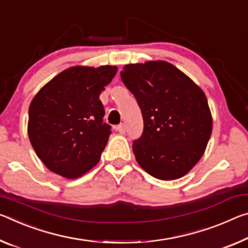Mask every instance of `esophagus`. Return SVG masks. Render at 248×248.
<instances>
[{"instance_id":"34e87169","label":"esophagus","mask_w":248,"mask_h":248,"mask_svg":"<svg viewBox=\"0 0 248 248\" xmlns=\"http://www.w3.org/2000/svg\"><path fill=\"white\" fill-rule=\"evenodd\" d=\"M117 130L119 131L120 133H123V135H124V133L125 132V125H124V124H121L118 125V127H117Z\"/></svg>"}]
</instances>
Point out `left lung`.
I'll use <instances>...</instances> for the list:
<instances>
[{
    "instance_id": "obj_1",
    "label": "left lung",
    "mask_w": 248,
    "mask_h": 248,
    "mask_svg": "<svg viewBox=\"0 0 248 248\" xmlns=\"http://www.w3.org/2000/svg\"><path fill=\"white\" fill-rule=\"evenodd\" d=\"M120 76L143 118L142 135L132 144L137 162L159 180L186 175L211 138L213 124L205 93L164 61L125 65Z\"/></svg>"
}]
</instances>
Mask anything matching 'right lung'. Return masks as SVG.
<instances>
[{
	"instance_id": "1",
	"label": "right lung",
	"mask_w": 248,
	"mask_h": 248,
	"mask_svg": "<svg viewBox=\"0 0 248 248\" xmlns=\"http://www.w3.org/2000/svg\"><path fill=\"white\" fill-rule=\"evenodd\" d=\"M116 66H75L55 76L29 109V138L54 173L79 178L99 162L111 133L99 96L117 74Z\"/></svg>"
}]
</instances>
